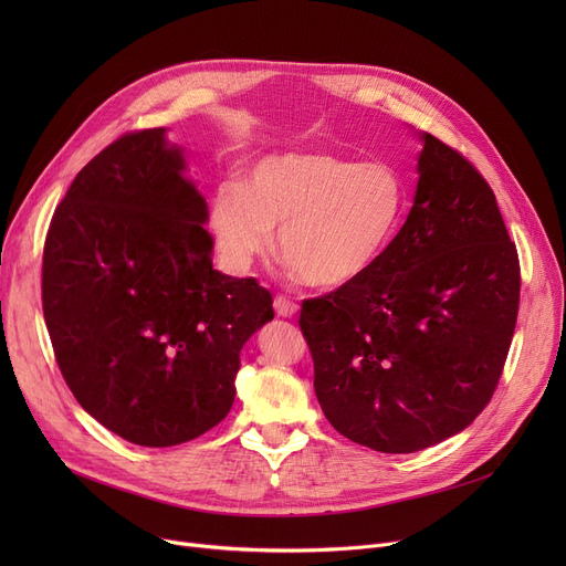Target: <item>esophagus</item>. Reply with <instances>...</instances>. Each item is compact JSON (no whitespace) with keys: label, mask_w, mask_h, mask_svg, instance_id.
I'll return each mask as SVG.
<instances>
[{"label":"esophagus","mask_w":566,"mask_h":566,"mask_svg":"<svg viewBox=\"0 0 566 566\" xmlns=\"http://www.w3.org/2000/svg\"><path fill=\"white\" fill-rule=\"evenodd\" d=\"M273 307H275V314L284 316V318H291L295 312H298V305H295L293 301H289L286 295H277V298L273 301Z\"/></svg>","instance_id":"esophagus-1"}]
</instances>
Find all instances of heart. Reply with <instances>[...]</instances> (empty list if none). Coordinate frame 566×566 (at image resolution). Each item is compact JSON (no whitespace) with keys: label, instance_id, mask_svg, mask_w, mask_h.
<instances>
[{"label":"heart","instance_id":"b5f03b06","mask_svg":"<svg viewBox=\"0 0 566 566\" xmlns=\"http://www.w3.org/2000/svg\"><path fill=\"white\" fill-rule=\"evenodd\" d=\"M408 186L385 160L321 151L273 154L245 184H222L208 211L220 261L245 273L275 245L289 271L314 289H344L388 254L401 229Z\"/></svg>","mask_w":566,"mask_h":566}]
</instances>
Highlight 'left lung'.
Listing matches in <instances>:
<instances>
[{"label":"left lung","instance_id":"8db88e82","mask_svg":"<svg viewBox=\"0 0 566 566\" xmlns=\"http://www.w3.org/2000/svg\"><path fill=\"white\" fill-rule=\"evenodd\" d=\"M420 139L418 190L388 254L301 310L323 415L385 454L420 452L474 422L518 314V254L493 190L452 146Z\"/></svg>","mask_w":566,"mask_h":566}]
</instances>
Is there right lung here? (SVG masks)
<instances>
[{
    "label": "right lung",
    "mask_w": 566,
    "mask_h": 566,
    "mask_svg": "<svg viewBox=\"0 0 566 566\" xmlns=\"http://www.w3.org/2000/svg\"><path fill=\"white\" fill-rule=\"evenodd\" d=\"M165 128L128 133L56 206L43 250V316L77 403L142 448L220 424L241 348L273 321L254 277L213 268L208 206Z\"/></svg>",
    "instance_id": "add662e5"
}]
</instances>
